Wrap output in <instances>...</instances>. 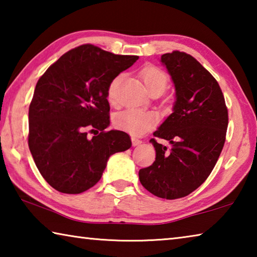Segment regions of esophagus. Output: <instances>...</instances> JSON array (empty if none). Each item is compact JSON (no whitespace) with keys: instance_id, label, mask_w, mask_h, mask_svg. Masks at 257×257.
<instances>
[{"instance_id":"1","label":"esophagus","mask_w":257,"mask_h":257,"mask_svg":"<svg viewBox=\"0 0 257 257\" xmlns=\"http://www.w3.org/2000/svg\"><path fill=\"white\" fill-rule=\"evenodd\" d=\"M132 142H133V145H134V146H137V145L142 144V143H143L142 139H139V138H137V137H132Z\"/></svg>"}]
</instances>
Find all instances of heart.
I'll use <instances>...</instances> for the list:
<instances>
[{
    "mask_svg": "<svg viewBox=\"0 0 257 257\" xmlns=\"http://www.w3.org/2000/svg\"><path fill=\"white\" fill-rule=\"evenodd\" d=\"M141 78L144 81L146 88L149 92L154 89H160L163 92L168 85V76L162 69L156 66H145L141 70ZM122 79V75L114 77L110 82L107 88V98L110 103H116L118 96V88ZM113 122L116 128L124 132H128L133 135H141L147 130L155 127L159 122V115L154 111L139 110V108H127L121 112H118L114 115Z\"/></svg>",
    "mask_w": 257,
    "mask_h": 257,
    "instance_id": "1",
    "label": "heart"
}]
</instances>
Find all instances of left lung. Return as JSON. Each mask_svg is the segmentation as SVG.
Masks as SVG:
<instances>
[{
  "instance_id": "obj_1",
  "label": "left lung",
  "mask_w": 257,
  "mask_h": 257,
  "mask_svg": "<svg viewBox=\"0 0 257 257\" xmlns=\"http://www.w3.org/2000/svg\"><path fill=\"white\" fill-rule=\"evenodd\" d=\"M161 61L175 82L177 101L153 136L171 146L151 139L156 158L139 170V180L155 196L177 199L196 190L215 167L227 135L228 107L216 79L194 56L173 51Z\"/></svg>"
}]
</instances>
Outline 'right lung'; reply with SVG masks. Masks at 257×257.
Instances as JSON below:
<instances>
[{"label":"right lung","mask_w":257,"mask_h":257,"mask_svg":"<svg viewBox=\"0 0 257 257\" xmlns=\"http://www.w3.org/2000/svg\"><path fill=\"white\" fill-rule=\"evenodd\" d=\"M138 58L84 44L64 53L38 79L29 105L28 146L38 171L60 193L92 188L108 158L132 146L127 133L105 130L106 97L113 78Z\"/></svg>","instance_id":"right-lung-1"}]
</instances>
